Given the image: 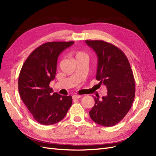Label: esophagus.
I'll return each instance as SVG.
<instances>
[{"label": "esophagus", "instance_id": "obj_1", "mask_svg": "<svg viewBox=\"0 0 156 156\" xmlns=\"http://www.w3.org/2000/svg\"><path fill=\"white\" fill-rule=\"evenodd\" d=\"M72 97H73V99H79L80 98H81V96L75 94V95H73Z\"/></svg>", "mask_w": 156, "mask_h": 156}]
</instances>
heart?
Wrapping results in <instances>:
<instances>
[{
    "instance_id": "b5f03b06",
    "label": "heart",
    "mask_w": 156,
    "mask_h": 156,
    "mask_svg": "<svg viewBox=\"0 0 156 156\" xmlns=\"http://www.w3.org/2000/svg\"><path fill=\"white\" fill-rule=\"evenodd\" d=\"M75 58H80V57H87L86 53H84L83 51H75L74 52Z\"/></svg>"
}]
</instances>
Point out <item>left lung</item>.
Segmentation results:
<instances>
[{"mask_svg": "<svg viewBox=\"0 0 156 156\" xmlns=\"http://www.w3.org/2000/svg\"><path fill=\"white\" fill-rule=\"evenodd\" d=\"M98 56L96 79L107 87L101 100L94 97L95 104L90 111L91 119L105 127L115 126L129 112L133 102L135 83L128 59L119 48L103 40H86Z\"/></svg>", "mask_w": 156, "mask_h": 156, "instance_id": "left-lung-1", "label": "left lung"}]
</instances>
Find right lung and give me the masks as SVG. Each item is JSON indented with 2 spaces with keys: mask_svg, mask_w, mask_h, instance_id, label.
<instances>
[{
  "mask_svg": "<svg viewBox=\"0 0 156 156\" xmlns=\"http://www.w3.org/2000/svg\"><path fill=\"white\" fill-rule=\"evenodd\" d=\"M73 41H52L41 45L28 56L18 79L22 101L34 120L43 125L62 120L72 103L71 96L53 92L49 83L54 80L59 55Z\"/></svg>",
  "mask_w": 156,
  "mask_h": 156,
  "instance_id": "obj_1",
  "label": "right lung"
}]
</instances>
